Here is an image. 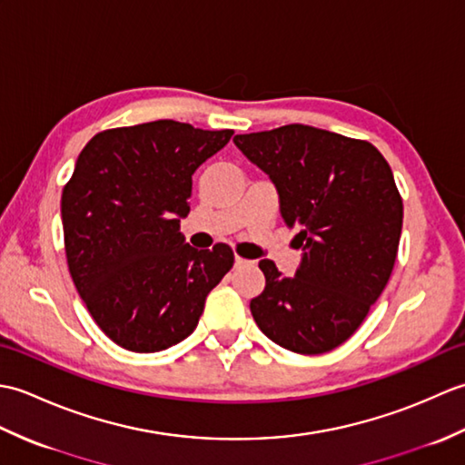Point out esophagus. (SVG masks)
<instances>
[{
    "instance_id": "esophagus-1",
    "label": "esophagus",
    "mask_w": 465,
    "mask_h": 465,
    "mask_svg": "<svg viewBox=\"0 0 465 465\" xmlns=\"http://www.w3.org/2000/svg\"><path fill=\"white\" fill-rule=\"evenodd\" d=\"M243 265H253V262L242 258V255H235V268H243Z\"/></svg>"
}]
</instances>
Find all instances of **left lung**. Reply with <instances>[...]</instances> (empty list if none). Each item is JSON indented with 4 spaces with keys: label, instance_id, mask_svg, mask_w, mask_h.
<instances>
[{
    "label": "left lung",
    "instance_id": "left-lung-1",
    "mask_svg": "<svg viewBox=\"0 0 465 465\" xmlns=\"http://www.w3.org/2000/svg\"><path fill=\"white\" fill-rule=\"evenodd\" d=\"M278 187L303 258L293 278L262 260L250 310L282 348L315 355L351 338L396 263L403 203L385 157L365 140L290 124L233 137Z\"/></svg>",
    "mask_w": 465,
    "mask_h": 465
}]
</instances>
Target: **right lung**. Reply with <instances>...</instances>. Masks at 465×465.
<instances>
[{"label": "right lung", "mask_w": 465, "mask_h": 465, "mask_svg": "<svg viewBox=\"0 0 465 465\" xmlns=\"http://www.w3.org/2000/svg\"><path fill=\"white\" fill-rule=\"evenodd\" d=\"M233 130L157 120L95 134L64 185L69 275L87 312L114 343L135 353L190 335L203 303L232 270L227 243H183L192 175Z\"/></svg>", "instance_id": "obj_1"}]
</instances>
